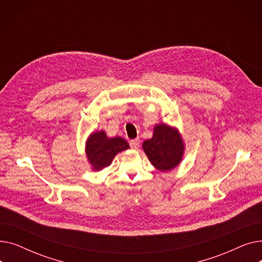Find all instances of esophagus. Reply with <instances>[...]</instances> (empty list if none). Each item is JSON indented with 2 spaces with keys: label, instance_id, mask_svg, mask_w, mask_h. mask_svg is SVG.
<instances>
[{
  "label": "esophagus",
  "instance_id": "esophagus-1",
  "mask_svg": "<svg viewBox=\"0 0 262 262\" xmlns=\"http://www.w3.org/2000/svg\"><path fill=\"white\" fill-rule=\"evenodd\" d=\"M129 145L132 148H138L140 146V140L139 139H134V140H130L129 142Z\"/></svg>",
  "mask_w": 262,
  "mask_h": 262
}]
</instances>
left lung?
I'll return each mask as SVG.
<instances>
[{
	"label": "left lung",
	"instance_id": "8db88e82",
	"mask_svg": "<svg viewBox=\"0 0 262 262\" xmlns=\"http://www.w3.org/2000/svg\"><path fill=\"white\" fill-rule=\"evenodd\" d=\"M142 148L157 170L167 172L182 161L185 145L176 128L160 123L154 127L152 138L143 142Z\"/></svg>",
	"mask_w": 262,
	"mask_h": 262
}]
</instances>
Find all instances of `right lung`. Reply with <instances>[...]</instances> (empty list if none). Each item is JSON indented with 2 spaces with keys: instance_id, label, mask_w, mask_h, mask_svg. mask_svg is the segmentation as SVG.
Returning <instances> with one entry per match:
<instances>
[{
  "instance_id": "1",
  "label": "right lung",
  "mask_w": 262,
  "mask_h": 262,
  "mask_svg": "<svg viewBox=\"0 0 262 262\" xmlns=\"http://www.w3.org/2000/svg\"><path fill=\"white\" fill-rule=\"evenodd\" d=\"M129 148V144L121 137L108 138L104 130L95 132L86 142V155L94 171H100L113 162L115 156Z\"/></svg>"
}]
</instances>
